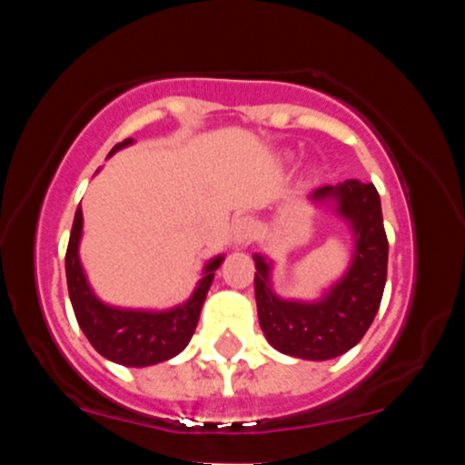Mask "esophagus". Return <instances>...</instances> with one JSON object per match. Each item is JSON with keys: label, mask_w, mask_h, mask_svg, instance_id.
<instances>
[{"label": "esophagus", "mask_w": 465, "mask_h": 465, "mask_svg": "<svg viewBox=\"0 0 465 465\" xmlns=\"http://www.w3.org/2000/svg\"><path fill=\"white\" fill-rule=\"evenodd\" d=\"M253 233H255V225L253 221L247 216H240L233 221V227H232V240L233 244H236L238 249L247 247V244L253 240Z\"/></svg>", "instance_id": "esophagus-1"}]
</instances>
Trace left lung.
I'll return each instance as SVG.
<instances>
[{
  "instance_id": "obj_1",
  "label": "left lung",
  "mask_w": 465,
  "mask_h": 465,
  "mask_svg": "<svg viewBox=\"0 0 465 465\" xmlns=\"http://www.w3.org/2000/svg\"><path fill=\"white\" fill-rule=\"evenodd\" d=\"M308 201L330 207L350 227L348 266L319 297L297 300L277 295L275 262L269 255L253 253L255 303L260 328L277 351L303 361H330L354 348L370 330L385 291L389 242L373 183L348 179L323 185Z\"/></svg>"
}]
</instances>
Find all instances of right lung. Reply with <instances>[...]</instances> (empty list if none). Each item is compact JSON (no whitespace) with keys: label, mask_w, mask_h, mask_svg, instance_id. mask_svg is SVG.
Here are the masks:
<instances>
[{"label":"right lung","mask_w":465,"mask_h":465,"mask_svg":"<svg viewBox=\"0 0 465 465\" xmlns=\"http://www.w3.org/2000/svg\"><path fill=\"white\" fill-rule=\"evenodd\" d=\"M135 142L129 140L115 143L111 154ZM98 174V170H95ZM80 240H83V210H76L72 233H69L65 273L69 300L74 314L89 343L106 361L124 367H151L157 362L170 361L188 348L201 308L205 303L207 291L214 282L216 269L225 260V253L214 255L203 266V277L196 282L194 291L185 302L170 308H126L114 306L95 295L84 266L80 262Z\"/></svg>","instance_id":"right-lung-1"}]
</instances>
